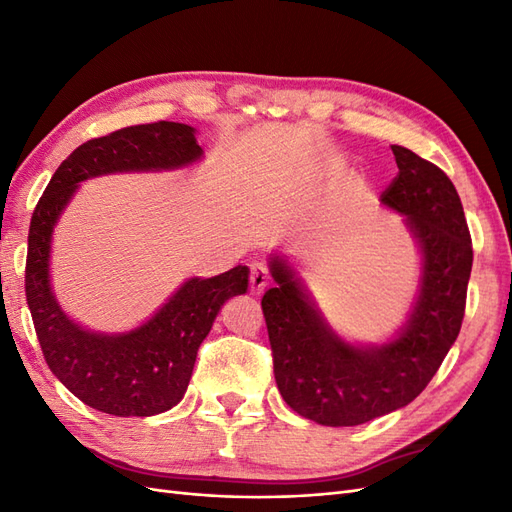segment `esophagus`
Here are the masks:
<instances>
[{
    "label": "esophagus",
    "instance_id": "obj_1",
    "mask_svg": "<svg viewBox=\"0 0 512 512\" xmlns=\"http://www.w3.org/2000/svg\"><path fill=\"white\" fill-rule=\"evenodd\" d=\"M269 282H271V277H269L267 267L262 265V262H254V265L250 267V290H252V294L265 292Z\"/></svg>",
    "mask_w": 512,
    "mask_h": 512
}]
</instances>
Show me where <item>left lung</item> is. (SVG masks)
Here are the masks:
<instances>
[{
  "label": "left lung",
  "instance_id": "left-lung-1",
  "mask_svg": "<svg viewBox=\"0 0 512 512\" xmlns=\"http://www.w3.org/2000/svg\"><path fill=\"white\" fill-rule=\"evenodd\" d=\"M399 173L380 196L404 215L421 252V282L404 327L384 344H352L324 320L299 273L273 254L262 297L273 374L286 404L309 421L354 427L408 406L436 376L466 312L472 239L453 181L391 145Z\"/></svg>",
  "mask_w": 512,
  "mask_h": 512
}]
</instances>
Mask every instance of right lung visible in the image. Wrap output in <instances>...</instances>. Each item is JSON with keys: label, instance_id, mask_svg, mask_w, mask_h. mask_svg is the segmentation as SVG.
I'll return each instance as SVG.
<instances>
[{"label": "right lung", "instance_id": "1", "mask_svg": "<svg viewBox=\"0 0 512 512\" xmlns=\"http://www.w3.org/2000/svg\"><path fill=\"white\" fill-rule=\"evenodd\" d=\"M203 158L196 130L158 121L117 130L76 147L59 164L32 215L25 294L44 361L89 408L113 416H153L177 406L196 352L222 305L247 292L250 269L183 282L156 314L128 333H96L74 322L51 288L53 230L79 183L111 173L175 170Z\"/></svg>", "mask_w": 512, "mask_h": 512}]
</instances>
